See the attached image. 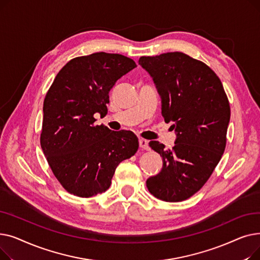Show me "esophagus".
<instances>
[{
    "instance_id": "obj_1",
    "label": "esophagus",
    "mask_w": 260,
    "mask_h": 260,
    "mask_svg": "<svg viewBox=\"0 0 260 260\" xmlns=\"http://www.w3.org/2000/svg\"><path fill=\"white\" fill-rule=\"evenodd\" d=\"M139 145L142 149H149L148 141L145 140V139H139Z\"/></svg>"
}]
</instances>
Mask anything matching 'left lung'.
I'll list each match as a JSON object with an SVG mask.
<instances>
[{
  "instance_id": "left-lung-1",
  "label": "left lung",
  "mask_w": 260,
  "mask_h": 260,
  "mask_svg": "<svg viewBox=\"0 0 260 260\" xmlns=\"http://www.w3.org/2000/svg\"><path fill=\"white\" fill-rule=\"evenodd\" d=\"M139 64L152 77L161 98V114L173 121L172 149L151 141L162 156L161 171L146 186L156 198L178 202L203 186L220 161L226 142L230 104L220 79L211 68L179 51L141 57Z\"/></svg>"
}]
</instances>
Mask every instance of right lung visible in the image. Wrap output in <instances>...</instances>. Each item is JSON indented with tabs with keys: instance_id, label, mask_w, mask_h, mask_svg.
<instances>
[{
	"instance_id": "right-lung-1",
	"label": "right lung",
	"mask_w": 260,
	"mask_h": 260,
	"mask_svg": "<svg viewBox=\"0 0 260 260\" xmlns=\"http://www.w3.org/2000/svg\"><path fill=\"white\" fill-rule=\"evenodd\" d=\"M137 66L119 53L95 52L68 62L54 78L43 104L41 147L56 178L68 193L88 198L109 187L119 163L138 151L131 131L95 125L108 92Z\"/></svg>"
}]
</instances>
